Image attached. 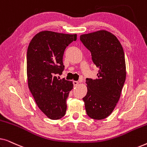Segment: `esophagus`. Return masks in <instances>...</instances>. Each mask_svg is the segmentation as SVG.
Here are the masks:
<instances>
[{
    "label": "esophagus",
    "mask_w": 147,
    "mask_h": 147,
    "mask_svg": "<svg viewBox=\"0 0 147 147\" xmlns=\"http://www.w3.org/2000/svg\"><path fill=\"white\" fill-rule=\"evenodd\" d=\"M73 84H74V86H77L78 84H79V82H78V81H74L73 82Z\"/></svg>",
    "instance_id": "obj_1"
}]
</instances>
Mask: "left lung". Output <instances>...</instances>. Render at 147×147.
Listing matches in <instances>:
<instances>
[{
    "label": "left lung",
    "instance_id": "8db88e82",
    "mask_svg": "<svg viewBox=\"0 0 147 147\" xmlns=\"http://www.w3.org/2000/svg\"><path fill=\"white\" fill-rule=\"evenodd\" d=\"M80 41L99 69L97 79H86L88 92L83 98L86 113L93 119H104L116 107L126 80L123 48L117 37L105 30L82 35Z\"/></svg>",
    "mask_w": 147,
    "mask_h": 147
}]
</instances>
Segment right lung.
Listing matches in <instances>:
<instances>
[{
	"mask_svg": "<svg viewBox=\"0 0 147 147\" xmlns=\"http://www.w3.org/2000/svg\"><path fill=\"white\" fill-rule=\"evenodd\" d=\"M76 39V34L44 31L34 36L28 47V86L38 107L50 119H60L65 114L66 100L74 85L56 74H62L64 51Z\"/></svg>",
	"mask_w": 147,
	"mask_h": 147,
	"instance_id": "1",
	"label": "right lung"
}]
</instances>
